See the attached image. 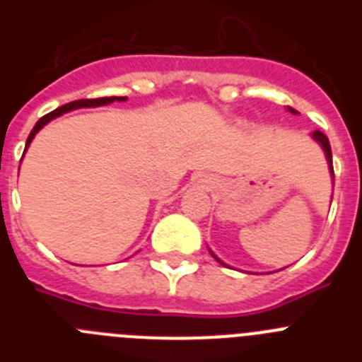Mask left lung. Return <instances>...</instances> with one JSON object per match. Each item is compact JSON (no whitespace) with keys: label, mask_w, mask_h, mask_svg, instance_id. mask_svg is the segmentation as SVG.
<instances>
[{"label":"left lung","mask_w":362,"mask_h":362,"mask_svg":"<svg viewBox=\"0 0 362 362\" xmlns=\"http://www.w3.org/2000/svg\"><path fill=\"white\" fill-rule=\"evenodd\" d=\"M288 110L292 112V114H299V112L297 110H293L292 107H288ZM312 139L315 143H319V146H321L322 148V152H325V156H326V161H328V170H330V175H332V179H334V165H332V148H330V141H328V137L325 136V134L322 132H319V130H315V132L312 134ZM210 254H212V257L216 259L217 263H221L223 264V267H228V264L226 263H223V261H221L219 257H217L216 254H214L212 250H210ZM281 270H283V268H281Z\"/></svg>","instance_id":"left-lung-1"}]
</instances>
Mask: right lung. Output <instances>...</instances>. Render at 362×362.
<instances>
[{"instance_id":"1","label":"right lung","mask_w":362,"mask_h":362,"mask_svg":"<svg viewBox=\"0 0 362 362\" xmlns=\"http://www.w3.org/2000/svg\"><path fill=\"white\" fill-rule=\"evenodd\" d=\"M114 101H127V95H112V98H99V99H79V101H72V103H66L63 105V107L56 108V110H52L50 114H47V116L41 117L40 121H37L36 124H34V129H32V132L28 134L27 137V145H25V152H27V148L30 146L32 139L36 137V134L40 132L41 129H43L45 124L50 123L52 119H56V117L63 116V114H66V112H72L76 110V108H90V107H103V105H110L114 103Z\"/></svg>"}]
</instances>
